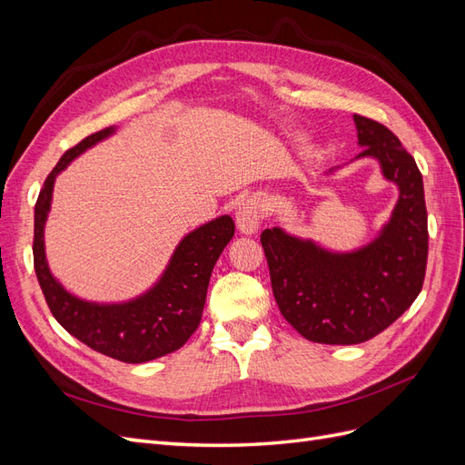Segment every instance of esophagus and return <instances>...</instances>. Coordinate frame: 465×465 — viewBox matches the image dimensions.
Wrapping results in <instances>:
<instances>
[{
	"label": "esophagus",
	"mask_w": 465,
	"mask_h": 465,
	"mask_svg": "<svg viewBox=\"0 0 465 465\" xmlns=\"http://www.w3.org/2000/svg\"><path fill=\"white\" fill-rule=\"evenodd\" d=\"M263 217V203L256 195L244 200L236 209V229L242 234H254Z\"/></svg>",
	"instance_id": "obj_1"
}]
</instances>
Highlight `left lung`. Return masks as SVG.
<instances>
[{
    "label": "left lung",
    "mask_w": 465,
    "mask_h": 465,
    "mask_svg": "<svg viewBox=\"0 0 465 465\" xmlns=\"http://www.w3.org/2000/svg\"><path fill=\"white\" fill-rule=\"evenodd\" d=\"M353 122L362 151L351 163L376 161L382 178L398 188L390 219L367 244L351 250L328 248L283 227L262 232L281 314L308 341L326 345H355L384 331L417 299L427 267L425 190L415 159L386 125L359 114Z\"/></svg>",
    "instance_id": "1"
}]
</instances>
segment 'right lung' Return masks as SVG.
<instances>
[{
  "label": "right lung",
  "mask_w": 465,
  "mask_h": 465,
  "mask_svg": "<svg viewBox=\"0 0 465 465\" xmlns=\"http://www.w3.org/2000/svg\"><path fill=\"white\" fill-rule=\"evenodd\" d=\"M116 132V125H110L85 137L54 166L35 205L33 254L40 289L60 326L98 353L137 364L173 353L198 330L211 272L231 242L234 223L229 215H221L190 231L176 244L159 279L134 299L96 302L67 291L50 270L45 244L55 178L83 153Z\"/></svg>",
  "instance_id": "obj_1"
}]
</instances>
